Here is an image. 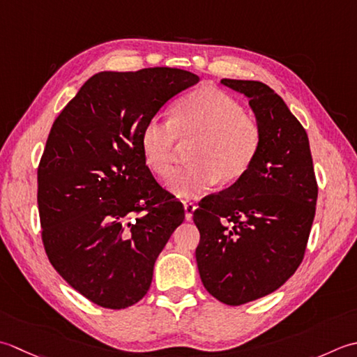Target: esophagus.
<instances>
[{"label": "esophagus", "mask_w": 357, "mask_h": 357, "mask_svg": "<svg viewBox=\"0 0 357 357\" xmlns=\"http://www.w3.org/2000/svg\"><path fill=\"white\" fill-rule=\"evenodd\" d=\"M183 206H185V219L186 220H191L192 219V213H194L195 208H197V206H195L194 203L189 202V200L183 202Z\"/></svg>", "instance_id": "esophagus-1"}]
</instances>
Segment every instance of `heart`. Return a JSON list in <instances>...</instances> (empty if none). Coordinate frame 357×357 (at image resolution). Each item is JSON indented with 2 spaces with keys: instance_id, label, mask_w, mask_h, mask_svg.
Masks as SVG:
<instances>
[{
  "instance_id": "obj_1",
  "label": "heart",
  "mask_w": 357,
  "mask_h": 357,
  "mask_svg": "<svg viewBox=\"0 0 357 357\" xmlns=\"http://www.w3.org/2000/svg\"><path fill=\"white\" fill-rule=\"evenodd\" d=\"M181 143H191V163L174 171L168 186L180 197H194L217 181L229 185L251 169L261 146V128L234 98L205 87L180 98L171 119L152 117L142 130L146 165L158 176L172 168Z\"/></svg>"
}]
</instances>
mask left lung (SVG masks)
Returning a JSON list of instances; mask_svg holds the SVG:
<instances>
[{"mask_svg":"<svg viewBox=\"0 0 357 357\" xmlns=\"http://www.w3.org/2000/svg\"><path fill=\"white\" fill-rule=\"evenodd\" d=\"M222 84L248 97L261 146L246 176L194 211L195 259L208 293L237 307L280 288L302 264L317 181L308 135L285 101L260 82L223 78Z\"/></svg>","mask_w":357,"mask_h":357,"instance_id":"8db88e82","label":"left lung"}]
</instances>
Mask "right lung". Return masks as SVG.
Returning a JSON list of instances; mask_svg holds the SVG:
<instances>
[{"instance_id":"right-lung-1","label":"right lung","mask_w":357,"mask_h":357,"mask_svg":"<svg viewBox=\"0 0 357 357\" xmlns=\"http://www.w3.org/2000/svg\"><path fill=\"white\" fill-rule=\"evenodd\" d=\"M199 79L176 68L100 72L50 129L36 195L43 245L56 273L100 307L143 299L158 254L185 220L183 205L146 166L142 130Z\"/></svg>"}]
</instances>
